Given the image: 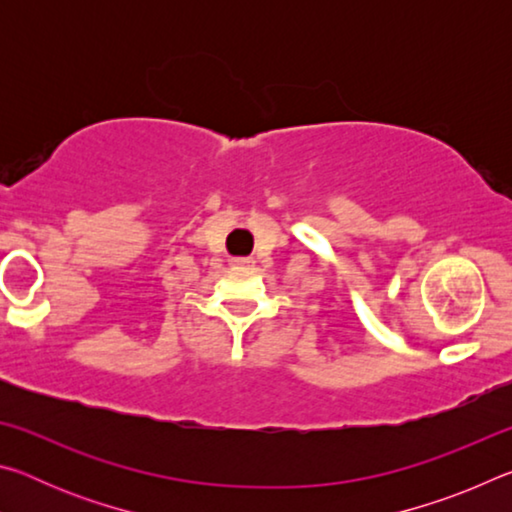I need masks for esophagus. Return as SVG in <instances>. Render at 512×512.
Returning <instances> with one entry per match:
<instances>
[{
	"mask_svg": "<svg viewBox=\"0 0 512 512\" xmlns=\"http://www.w3.org/2000/svg\"><path fill=\"white\" fill-rule=\"evenodd\" d=\"M230 264L235 268H250V266H255V259L253 257H232Z\"/></svg>",
	"mask_w": 512,
	"mask_h": 512,
	"instance_id": "esophagus-1",
	"label": "esophagus"
}]
</instances>
